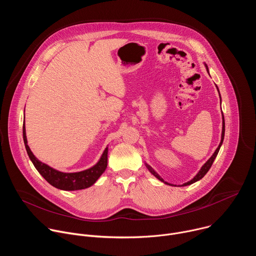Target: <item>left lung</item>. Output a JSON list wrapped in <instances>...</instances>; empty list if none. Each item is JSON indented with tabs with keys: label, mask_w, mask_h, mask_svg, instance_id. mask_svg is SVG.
I'll return each instance as SVG.
<instances>
[{
	"label": "left lung",
	"mask_w": 256,
	"mask_h": 256,
	"mask_svg": "<svg viewBox=\"0 0 256 256\" xmlns=\"http://www.w3.org/2000/svg\"><path fill=\"white\" fill-rule=\"evenodd\" d=\"M206 70H208V66L206 64ZM216 89H218V86H216ZM218 94H220V92H218ZM220 98H221V95H220ZM223 114V112H222ZM223 116V128H222V138H221V142H220V144L218 146V148H216V150L214 151V153L212 155V157L202 165V167L200 168V170L198 171V173L190 180V181H188V182H186V184H184L182 186H190V184H194V182H196L198 180H200V179H202L206 174V172L210 170V166L212 165V163H214V160L216 159V155H218V150H220V148H221V146H222V144H223V140H224V136H225V120H224V116ZM147 165V168L149 169V171L155 176V177H157L159 180H161L162 182H164V184H169V186H172V184H168V182H165L156 172H155V170L151 167V166H149L148 164H146Z\"/></svg>",
	"instance_id": "8db88e82"
}]
</instances>
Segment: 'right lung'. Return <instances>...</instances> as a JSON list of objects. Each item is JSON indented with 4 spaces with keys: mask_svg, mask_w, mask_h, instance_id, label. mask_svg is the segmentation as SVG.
Listing matches in <instances>:
<instances>
[{
    "mask_svg": "<svg viewBox=\"0 0 256 256\" xmlns=\"http://www.w3.org/2000/svg\"><path fill=\"white\" fill-rule=\"evenodd\" d=\"M23 140H24L27 154L30 160L32 161L34 167L36 168V170L44 176V178L50 184L62 190H85L90 188L95 184L97 179L101 176V174L105 171L107 167L108 148L104 150L100 160L93 167L87 170L75 172V173L60 172L42 163L33 155V153L29 148V146L27 144L25 124L23 126Z\"/></svg>",
    "mask_w": 256,
    "mask_h": 256,
    "instance_id": "1",
    "label": "right lung"
}]
</instances>
